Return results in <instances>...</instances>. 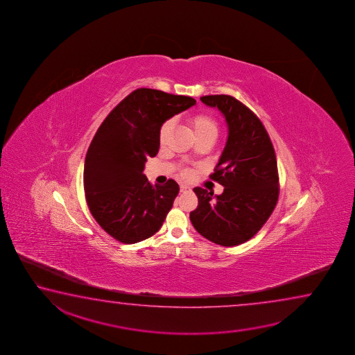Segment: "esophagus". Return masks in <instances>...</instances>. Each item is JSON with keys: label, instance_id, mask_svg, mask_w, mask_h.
Returning <instances> with one entry per match:
<instances>
[{"label": "esophagus", "instance_id": "34e87169", "mask_svg": "<svg viewBox=\"0 0 355 355\" xmlns=\"http://www.w3.org/2000/svg\"><path fill=\"white\" fill-rule=\"evenodd\" d=\"M191 189H190V187H187V185H180V191L181 193H185V191H190Z\"/></svg>", "mask_w": 355, "mask_h": 355}]
</instances>
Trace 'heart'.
Here are the masks:
<instances>
[{
    "label": "heart",
    "instance_id": "1",
    "mask_svg": "<svg viewBox=\"0 0 355 355\" xmlns=\"http://www.w3.org/2000/svg\"><path fill=\"white\" fill-rule=\"evenodd\" d=\"M189 125L193 129V135L196 139L205 138V137H212L215 138L218 132V125L217 121L212 115L207 114V113H193V114L189 116ZM173 123L171 121H166L162 124L160 130H159V141L160 144H164L165 140L168 138V132L171 129ZM185 175H189V171L184 173Z\"/></svg>",
    "mask_w": 355,
    "mask_h": 355
}]
</instances>
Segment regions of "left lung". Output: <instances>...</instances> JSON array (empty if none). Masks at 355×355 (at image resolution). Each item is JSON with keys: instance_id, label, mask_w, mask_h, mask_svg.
Instances as JSON below:
<instances>
[{"instance_id": "8db88e82", "label": "left lung", "mask_w": 355, "mask_h": 355, "mask_svg": "<svg viewBox=\"0 0 355 355\" xmlns=\"http://www.w3.org/2000/svg\"><path fill=\"white\" fill-rule=\"evenodd\" d=\"M227 123L229 137L212 180L223 185L214 195L195 187L198 209L190 220L198 234L220 246H239L262 229L276 207L279 193L276 154L259 116L231 96H205Z\"/></svg>"}]
</instances>
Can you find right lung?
Returning a JSON list of instances; mask_svg holds the SVG:
<instances>
[{"instance_id":"right-lung-1","label":"right lung","mask_w":355,"mask_h":355,"mask_svg":"<svg viewBox=\"0 0 355 355\" xmlns=\"http://www.w3.org/2000/svg\"><path fill=\"white\" fill-rule=\"evenodd\" d=\"M191 96L139 88L125 96L98 128L85 162V193L90 214L107 234L137 243L157 234L179 185H151L145 162L159 151V130L175 114L193 107Z\"/></svg>"}]
</instances>
